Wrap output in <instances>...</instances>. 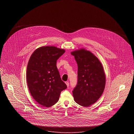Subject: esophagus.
Instances as JSON below:
<instances>
[{
	"label": "esophagus",
	"instance_id": "34e87169",
	"mask_svg": "<svg viewBox=\"0 0 134 134\" xmlns=\"http://www.w3.org/2000/svg\"><path fill=\"white\" fill-rule=\"evenodd\" d=\"M65 83H66V85H67V86L68 87H69V83L68 82H65Z\"/></svg>",
	"mask_w": 134,
	"mask_h": 134
}]
</instances>
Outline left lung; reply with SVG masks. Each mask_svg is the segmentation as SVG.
I'll return each mask as SVG.
<instances>
[{
	"label": "left lung",
	"mask_w": 134,
	"mask_h": 134,
	"mask_svg": "<svg viewBox=\"0 0 134 134\" xmlns=\"http://www.w3.org/2000/svg\"><path fill=\"white\" fill-rule=\"evenodd\" d=\"M78 65V82L72 91L75 102L88 107L100 98L105 85V75L100 61L84 48L71 52Z\"/></svg>",
	"instance_id": "left-lung-1"
}]
</instances>
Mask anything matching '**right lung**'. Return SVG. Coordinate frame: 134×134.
<instances>
[{
    "label": "right lung",
    "mask_w": 134,
    "mask_h": 134,
    "mask_svg": "<svg viewBox=\"0 0 134 134\" xmlns=\"http://www.w3.org/2000/svg\"><path fill=\"white\" fill-rule=\"evenodd\" d=\"M65 52L55 46H43L34 51L29 59L26 69L28 88L34 99L44 107L55 104L61 92L67 88L56 66L57 60Z\"/></svg>",
    "instance_id": "obj_1"
}]
</instances>
